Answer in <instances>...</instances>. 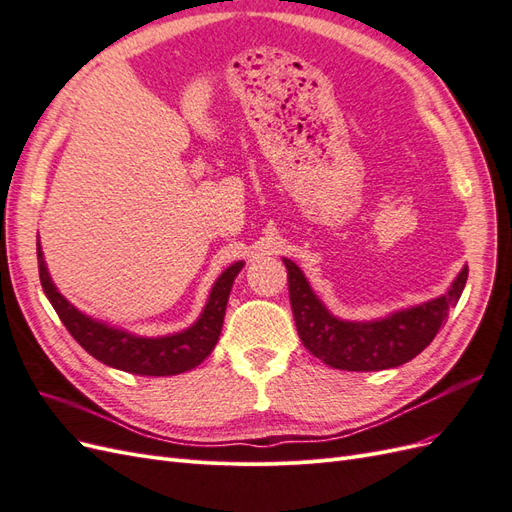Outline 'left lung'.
Listing matches in <instances>:
<instances>
[{
    "label": "left lung",
    "instance_id": "1",
    "mask_svg": "<svg viewBox=\"0 0 512 512\" xmlns=\"http://www.w3.org/2000/svg\"><path fill=\"white\" fill-rule=\"evenodd\" d=\"M282 260L288 271L292 316L303 346L322 363L344 371H380L412 361L433 342L468 280V265H463L451 288L436 299L374 320H344L320 301L301 267L288 258Z\"/></svg>",
    "mask_w": 512,
    "mask_h": 512
}]
</instances>
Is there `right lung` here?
I'll return each mask as SVG.
<instances>
[{
  "mask_svg": "<svg viewBox=\"0 0 512 512\" xmlns=\"http://www.w3.org/2000/svg\"><path fill=\"white\" fill-rule=\"evenodd\" d=\"M243 265V260H237L218 275V280L211 286L203 312L188 329L147 337L136 335L128 329L113 327V324L98 320L81 312L79 307H74L55 286L38 239L40 284L46 299L51 301L57 316L64 322V327L100 363L138 376H177L183 374V371L194 369L207 359L220 339L230 290Z\"/></svg>",
  "mask_w": 512,
  "mask_h": 512,
  "instance_id": "add662e5",
  "label": "right lung"
}]
</instances>
